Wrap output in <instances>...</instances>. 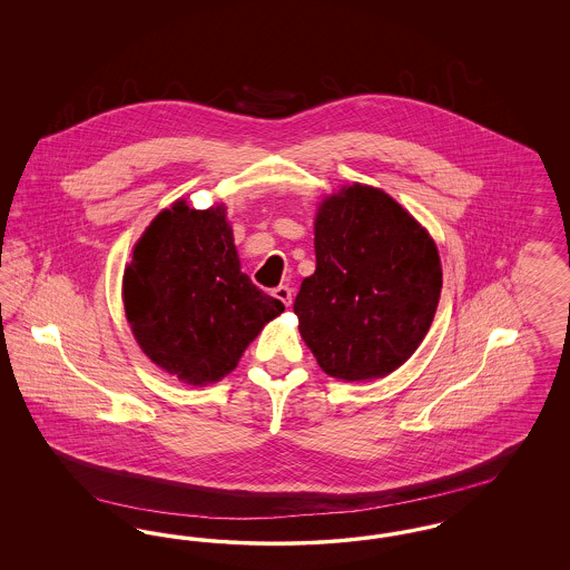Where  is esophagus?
Returning <instances> with one entry per match:
<instances>
[{
    "instance_id": "obj_1",
    "label": "esophagus",
    "mask_w": 570,
    "mask_h": 570,
    "mask_svg": "<svg viewBox=\"0 0 570 570\" xmlns=\"http://www.w3.org/2000/svg\"><path fill=\"white\" fill-rule=\"evenodd\" d=\"M273 297L279 298L286 307H291V303H293V288H288V286H277V288L273 291Z\"/></svg>"
}]
</instances>
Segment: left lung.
I'll list each match as a JSON object with an SVG mask.
<instances>
[{"instance_id": "left-lung-1", "label": "left lung", "mask_w": 570, "mask_h": 570, "mask_svg": "<svg viewBox=\"0 0 570 570\" xmlns=\"http://www.w3.org/2000/svg\"><path fill=\"white\" fill-rule=\"evenodd\" d=\"M316 272L295 298L298 333L331 379H384L421 346L442 291L430 233L386 191L328 194L314 217Z\"/></svg>"}]
</instances>
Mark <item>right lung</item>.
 Instances as JSON below:
<instances>
[{"label": "right lung", "mask_w": 570, "mask_h": 570, "mask_svg": "<svg viewBox=\"0 0 570 570\" xmlns=\"http://www.w3.org/2000/svg\"><path fill=\"white\" fill-rule=\"evenodd\" d=\"M121 295L140 351L194 386L228 376L284 312L242 272L224 203L191 209L181 198L136 242Z\"/></svg>", "instance_id": "obj_1"}]
</instances>
